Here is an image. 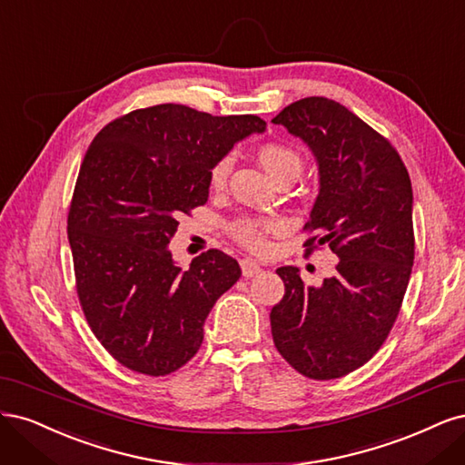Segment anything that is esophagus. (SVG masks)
<instances>
[{"label":"esophagus","mask_w":465,"mask_h":465,"mask_svg":"<svg viewBox=\"0 0 465 465\" xmlns=\"http://www.w3.org/2000/svg\"><path fill=\"white\" fill-rule=\"evenodd\" d=\"M239 264H242V272H243V276H245V278L257 276V274L262 271V268H261L257 262H254L252 259H243V261L239 262Z\"/></svg>","instance_id":"obj_1"}]
</instances>
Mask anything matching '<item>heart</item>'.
Wrapping results in <instances>:
<instances>
[{
  "label": "heart",
  "mask_w": 465,
  "mask_h": 465,
  "mask_svg": "<svg viewBox=\"0 0 465 465\" xmlns=\"http://www.w3.org/2000/svg\"><path fill=\"white\" fill-rule=\"evenodd\" d=\"M259 162L264 168V172L271 175L272 179L283 175V173H292L299 175L303 168V160L299 156L293 148L282 144V143H266L259 148ZM232 168V160L230 158H222L218 160L208 179H211V187L220 189L223 187L228 179ZM278 226L272 220H257V218H239L237 222L232 223V233L237 239L239 243L245 245L247 249L254 252H262L268 247V239L266 235L271 233Z\"/></svg>",
  "instance_id": "1"
}]
</instances>
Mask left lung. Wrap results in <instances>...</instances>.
<instances>
[{
    "instance_id": "left-lung-1",
    "label": "left lung",
    "mask_w": 465,
    "mask_h": 465,
    "mask_svg": "<svg viewBox=\"0 0 465 465\" xmlns=\"http://www.w3.org/2000/svg\"><path fill=\"white\" fill-rule=\"evenodd\" d=\"M274 124L317 160L319 197L305 230V254L328 245L338 264L322 286H305L282 266L283 297L271 311L274 346L314 381L340 379L381 350L408 290L415 257L413 191L396 148L341 104L309 96Z\"/></svg>"
}]
</instances>
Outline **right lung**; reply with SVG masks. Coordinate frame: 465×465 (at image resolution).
I'll return each instance as SVG.
<instances>
[{"label":"right lung","instance_id":"right-lung-1","mask_svg":"<svg viewBox=\"0 0 465 465\" xmlns=\"http://www.w3.org/2000/svg\"><path fill=\"white\" fill-rule=\"evenodd\" d=\"M264 129L259 115L160 104L114 119L88 146L67 216L74 282L88 326L124 367L163 377L199 351L242 268L211 249L182 271L168 243L177 218L208 201L214 163Z\"/></svg>","mask_w":465,"mask_h":465}]
</instances>
